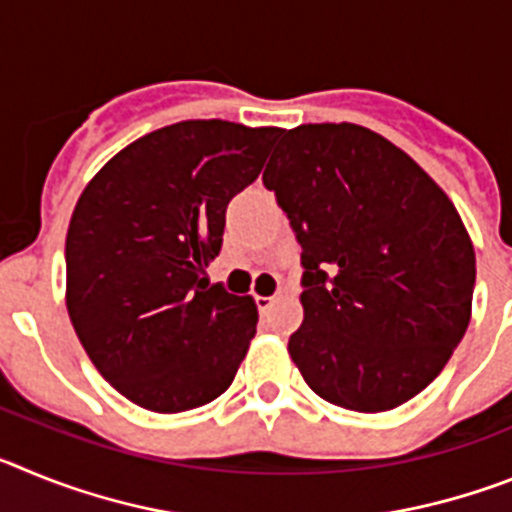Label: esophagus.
<instances>
[{
	"label": "esophagus",
	"mask_w": 512,
	"mask_h": 512,
	"mask_svg": "<svg viewBox=\"0 0 512 512\" xmlns=\"http://www.w3.org/2000/svg\"><path fill=\"white\" fill-rule=\"evenodd\" d=\"M277 302V297H256V307H259L261 312L271 310V305Z\"/></svg>",
	"instance_id": "obj_1"
}]
</instances>
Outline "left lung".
Returning a JSON list of instances; mask_svg holds the SVG:
<instances>
[{
	"instance_id": "left-lung-1",
	"label": "left lung",
	"mask_w": 512,
	"mask_h": 512,
	"mask_svg": "<svg viewBox=\"0 0 512 512\" xmlns=\"http://www.w3.org/2000/svg\"><path fill=\"white\" fill-rule=\"evenodd\" d=\"M302 246L289 356L338 408L384 413L441 374L472 318L477 259L449 194L351 122L284 130L264 171Z\"/></svg>"
}]
</instances>
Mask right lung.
<instances>
[{"mask_svg":"<svg viewBox=\"0 0 512 512\" xmlns=\"http://www.w3.org/2000/svg\"><path fill=\"white\" fill-rule=\"evenodd\" d=\"M279 128L184 120L122 148L84 187L66 233V307L81 346L138 408L184 413L223 395L251 338L253 297L205 279L225 210Z\"/></svg>","mask_w":512,"mask_h":512,"instance_id":"right-lung-1","label":"right lung"}]
</instances>
